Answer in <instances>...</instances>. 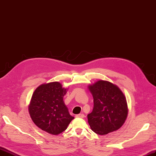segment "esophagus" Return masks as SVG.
Masks as SVG:
<instances>
[{
	"label": "esophagus",
	"instance_id": "1",
	"mask_svg": "<svg viewBox=\"0 0 156 156\" xmlns=\"http://www.w3.org/2000/svg\"><path fill=\"white\" fill-rule=\"evenodd\" d=\"M76 118H84V115L83 114H77L76 115Z\"/></svg>",
	"mask_w": 156,
	"mask_h": 156
}]
</instances>
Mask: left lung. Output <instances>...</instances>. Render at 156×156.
Returning <instances> with one entry per match:
<instances>
[{"label": "left lung", "instance_id": "8db88e82", "mask_svg": "<svg viewBox=\"0 0 156 156\" xmlns=\"http://www.w3.org/2000/svg\"><path fill=\"white\" fill-rule=\"evenodd\" d=\"M94 98V108L88 114V122L97 134L116 131L124 124L128 106L124 94L111 82L99 80L88 86Z\"/></svg>", "mask_w": 156, "mask_h": 156}]
</instances>
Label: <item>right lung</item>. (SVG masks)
<instances>
[{
  "mask_svg": "<svg viewBox=\"0 0 156 156\" xmlns=\"http://www.w3.org/2000/svg\"><path fill=\"white\" fill-rule=\"evenodd\" d=\"M66 89L60 83L42 84L32 94L28 110L32 121L38 128L52 135L64 132L74 118L63 101Z\"/></svg>",
  "mask_w": 156,
  "mask_h": 156,
  "instance_id": "obj_1",
  "label": "right lung"
}]
</instances>
